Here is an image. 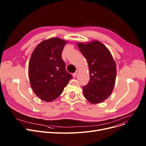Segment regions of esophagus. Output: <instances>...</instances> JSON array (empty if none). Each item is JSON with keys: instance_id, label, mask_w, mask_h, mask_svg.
I'll return each mask as SVG.
<instances>
[{"instance_id": "1", "label": "esophagus", "mask_w": 146, "mask_h": 146, "mask_svg": "<svg viewBox=\"0 0 146 146\" xmlns=\"http://www.w3.org/2000/svg\"><path fill=\"white\" fill-rule=\"evenodd\" d=\"M77 74H78L77 72H75V73H73V78H76V76H77Z\"/></svg>"}]
</instances>
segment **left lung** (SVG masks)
<instances>
[{"instance_id": "left-lung-1", "label": "left lung", "mask_w": 146, "mask_h": 146, "mask_svg": "<svg viewBox=\"0 0 146 146\" xmlns=\"http://www.w3.org/2000/svg\"><path fill=\"white\" fill-rule=\"evenodd\" d=\"M78 47L86 59L90 80L82 87L85 98L92 104L104 102L111 95L116 79L117 67L111 52L100 41L79 42Z\"/></svg>"}]
</instances>
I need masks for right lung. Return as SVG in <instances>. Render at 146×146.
Here are the masks:
<instances>
[{
    "label": "right lung",
    "mask_w": 146,
    "mask_h": 146,
    "mask_svg": "<svg viewBox=\"0 0 146 146\" xmlns=\"http://www.w3.org/2000/svg\"><path fill=\"white\" fill-rule=\"evenodd\" d=\"M67 42L58 38H51L38 44L32 53L28 67L31 86L44 101L55 100L72 78L61 57Z\"/></svg>",
    "instance_id": "1"
}]
</instances>
